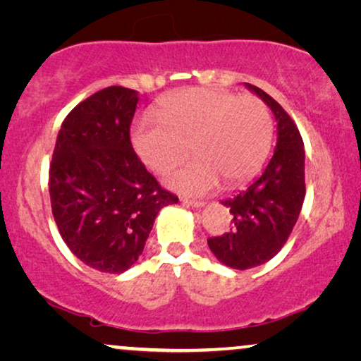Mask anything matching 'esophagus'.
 <instances>
[{"label":"esophagus","instance_id":"34e87169","mask_svg":"<svg viewBox=\"0 0 361 361\" xmlns=\"http://www.w3.org/2000/svg\"><path fill=\"white\" fill-rule=\"evenodd\" d=\"M182 204L189 205V207H194V209H199V207H204L205 202L202 200H194V199H182Z\"/></svg>","mask_w":361,"mask_h":361}]
</instances>
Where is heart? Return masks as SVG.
<instances>
[{
	"label": "heart",
	"mask_w": 361,
	"mask_h": 361,
	"mask_svg": "<svg viewBox=\"0 0 361 361\" xmlns=\"http://www.w3.org/2000/svg\"><path fill=\"white\" fill-rule=\"evenodd\" d=\"M273 120L259 98L226 90L189 88L166 98L156 113L133 126L135 151L147 167L164 171L185 154L194 156L164 172L166 185L184 194H205L238 184L264 161Z\"/></svg>",
	"instance_id": "obj_1"
}]
</instances>
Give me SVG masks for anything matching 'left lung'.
Here are the masks:
<instances>
[{
  "mask_svg": "<svg viewBox=\"0 0 361 361\" xmlns=\"http://www.w3.org/2000/svg\"><path fill=\"white\" fill-rule=\"evenodd\" d=\"M273 111L278 140L268 164L245 190L221 202L233 225L207 240L215 258L233 269H250L274 258L288 241L305 197L304 142L290 116L261 88L245 83Z\"/></svg>",
  "mask_w": 361,
  "mask_h": 361,
  "instance_id": "8db88e82",
  "label": "left lung"
}]
</instances>
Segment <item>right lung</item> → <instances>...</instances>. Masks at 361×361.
<instances>
[{
  "label": "right lung",
  "instance_id": "obj_1",
  "mask_svg": "<svg viewBox=\"0 0 361 361\" xmlns=\"http://www.w3.org/2000/svg\"><path fill=\"white\" fill-rule=\"evenodd\" d=\"M137 100L136 90L108 87L78 103L62 123L49 169L59 233L78 259L102 273L130 269L156 215L179 202L133 151Z\"/></svg>",
  "mask_w": 361,
  "mask_h": 361
}]
</instances>
